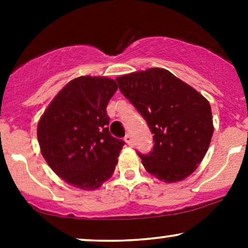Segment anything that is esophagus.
Instances as JSON below:
<instances>
[{"instance_id":"esophagus-1","label":"esophagus","mask_w":248,"mask_h":248,"mask_svg":"<svg viewBox=\"0 0 248 248\" xmlns=\"http://www.w3.org/2000/svg\"><path fill=\"white\" fill-rule=\"evenodd\" d=\"M124 141H126L128 146H133V138L129 133L126 134V136H124Z\"/></svg>"}]
</instances>
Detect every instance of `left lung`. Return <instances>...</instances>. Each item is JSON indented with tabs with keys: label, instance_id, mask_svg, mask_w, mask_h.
Returning <instances> with one entry per match:
<instances>
[{
	"label": "left lung",
	"instance_id": "8db88e82",
	"mask_svg": "<svg viewBox=\"0 0 248 248\" xmlns=\"http://www.w3.org/2000/svg\"><path fill=\"white\" fill-rule=\"evenodd\" d=\"M116 81L154 134L152 152H138L147 171L167 183L195 171L213 134L209 101L163 69L130 73Z\"/></svg>",
	"mask_w": 248,
	"mask_h": 248
}]
</instances>
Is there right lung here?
Segmentation results:
<instances>
[{
  "instance_id": "1",
  "label": "right lung",
  "mask_w": 248,
  "mask_h": 248,
  "mask_svg": "<svg viewBox=\"0 0 248 248\" xmlns=\"http://www.w3.org/2000/svg\"><path fill=\"white\" fill-rule=\"evenodd\" d=\"M116 90L112 79L79 77L56 95L39 120L43 157L71 186L94 190L114 172L124 141L109 133L106 107Z\"/></svg>"
}]
</instances>
